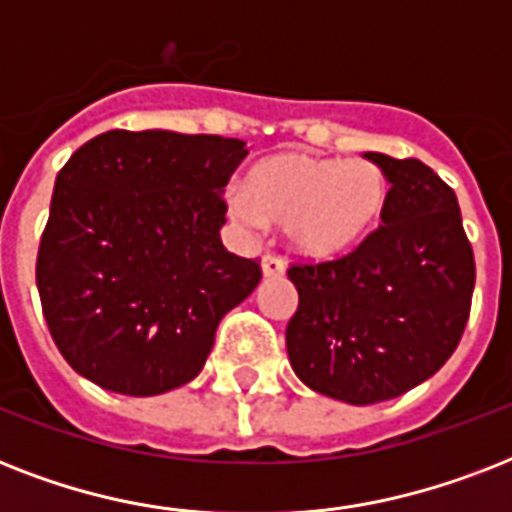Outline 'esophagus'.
Returning a JSON list of instances; mask_svg holds the SVG:
<instances>
[{"mask_svg": "<svg viewBox=\"0 0 512 512\" xmlns=\"http://www.w3.org/2000/svg\"><path fill=\"white\" fill-rule=\"evenodd\" d=\"M260 265H263L265 279H276V276H281V273H284V263H281L276 255H263Z\"/></svg>", "mask_w": 512, "mask_h": 512, "instance_id": "1", "label": "esophagus"}]
</instances>
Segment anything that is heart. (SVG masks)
Wrapping results in <instances>:
<instances>
[{
  "instance_id": "1",
  "label": "heart",
  "mask_w": 512,
  "mask_h": 512,
  "mask_svg": "<svg viewBox=\"0 0 512 512\" xmlns=\"http://www.w3.org/2000/svg\"><path fill=\"white\" fill-rule=\"evenodd\" d=\"M390 183L377 164L356 159L284 154L265 156L244 177L228 207L244 225H284L289 247L311 260L356 252L388 207Z\"/></svg>"
}]
</instances>
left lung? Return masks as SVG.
<instances>
[{
  "mask_svg": "<svg viewBox=\"0 0 512 512\" xmlns=\"http://www.w3.org/2000/svg\"><path fill=\"white\" fill-rule=\"evenodd\" d=\"M364 156L390 183L380 228L350 255L287 271L300 295L289 364L311 390L353 406L433 377L460 345L476 287L452 188L420 159Z\"/></svg>",
  "mask_w": 512,
  "mask_h": 512,
  "instance_id": "1",
  "label": "left lung"
}]
</instances>
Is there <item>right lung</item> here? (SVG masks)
I'll return each instance as SVG.
<instances>
[{
    "label": "right lung",
    "instance_id": "obj_1",
    "mask_svg": "<svg viewBox=\"0 0 512 512\" xmlns=\"http://www.w3.org/2000/svg\"><path fill=\"white\" fill-rule=\"evenodd\" d=\"M247 143L111 130L55 177L36 255L44 321L74 372L124 396L191 382L225 313L260 284L228 252L223 188Z\"/></svg>",
    "mask_w": 512,
    "mask_h": 512
}]
</instances>
